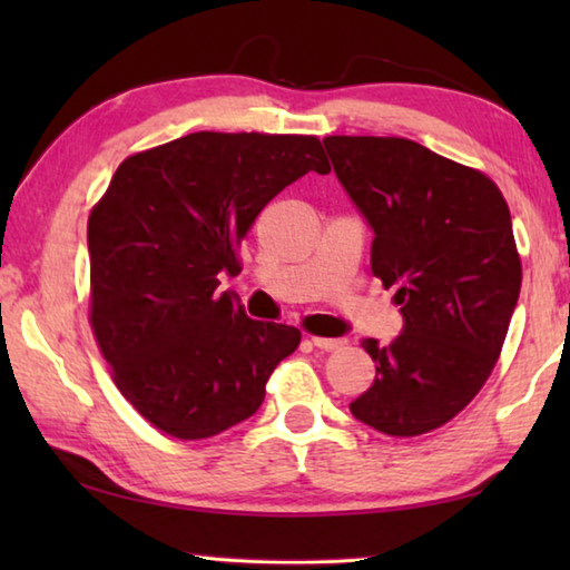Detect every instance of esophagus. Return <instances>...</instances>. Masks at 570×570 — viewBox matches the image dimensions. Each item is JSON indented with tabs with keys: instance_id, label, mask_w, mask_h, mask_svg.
Wrapping results in <instances>:
<instances>
[{
	"instance_id": "1",
	"label": "esophagus",
	"mask_w": 570,
	"mask_h": 570,
	"mask_svg": "<svg viewBox=\"0 0 570 570\" xmlns=\"http://www.w3.org/2000/svg\"><path fill=\"white\" fill-rule=\"evenodd\" d=\"M312 342L316 350H324V352H334V350H340V346H344V340H324V336H312Z\"/></svg>"
}]
</instances>
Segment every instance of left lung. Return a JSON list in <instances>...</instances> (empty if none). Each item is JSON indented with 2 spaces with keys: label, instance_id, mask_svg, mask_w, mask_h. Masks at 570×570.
Returning a JSON list of instances; mask_svg holds the SVG:
<instances>
[{
  "label": "left lung",
  "instance_id": "left-lung-1",
  "mask_svg": "<svg viewBox=\"0 0 570 570\" xmlns=\"http://www.w3.org/2000/svg\"><path fill=\"white\" fill-rule=\"evenodd\" d=\"M324 148L404 322L387 346L362 342L377 377L350 410L384 435H422L475 397L503 350L520 294L508 204L488 176L414 140L332 135Z\"/></svg>",
  "mask_w": 570,
  "mask_h": 570
}]
</instances>
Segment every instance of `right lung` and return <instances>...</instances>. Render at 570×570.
I'll list each match as a JSON object with an SVG mask.
<instances>
[{"label":"right lung","mask_w":570,"mask_h":570,"mask_svg":"<svg viewBox=\"0 0 570 570\" xmlns=\"http://www.w3.org/2000/svg\"><path fill=\"white\" fill-rule=\"evenodd\" d=\"M308 170L312 135L190 132L130 156L88 220L90 322L112 380L142 417L204 440L262 407L302 332L246 316L218 276L264 206Z\"/></svg>","instance_id":"right-lung-1"}]
</instances>
